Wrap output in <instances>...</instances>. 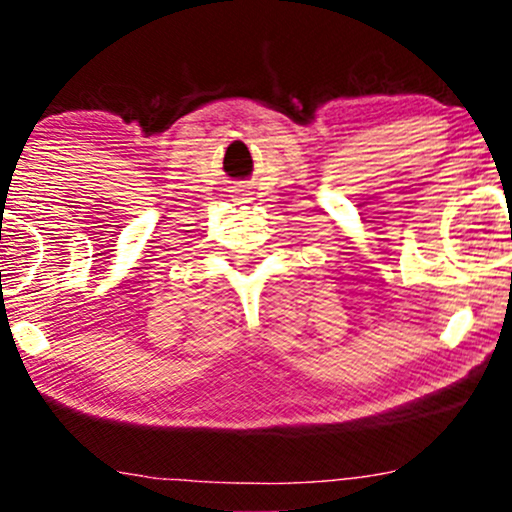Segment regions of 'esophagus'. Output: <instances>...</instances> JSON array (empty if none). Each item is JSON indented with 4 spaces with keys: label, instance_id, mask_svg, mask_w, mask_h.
<instances>
[{
    "label": "esophagus",
    "instance_id": "1",
    "mask_svg": "<svg viewBox=\"0 0 512 512\" xmlns=\"http://www.w3.org/2000/svg\"><path fill=\"white\" fill-rule=\"evenodd\" d=\"M233 199H236L238 204H243V202H250V195H248V190H245V185H238L236 190H233V195H231Z\"/></svg>",
    "mask_w": 512,
    "mask_h": 512
}]
</instances>
